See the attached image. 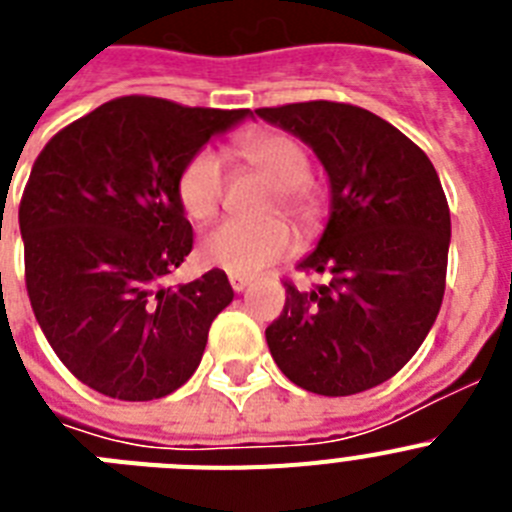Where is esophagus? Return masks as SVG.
Segmentation results:
<instances>
[{"label":"esophagus","mask_w":512,"mask_h":512,"mask_svg":"<svg viewBox=\"0 0 512 512\" xmlns=\"http://www.w3.org/2000/svg\"><path fill=\"white\" fill-rule=\"evenodd\" d=\"M248 284H251V279H248V277H238V274H230V287H233L235 292H243Z\"/></svg>","instance_id":"1"}]
</instances>
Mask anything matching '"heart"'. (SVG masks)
Returning a JSON list of instances; mask_svg holds the SVG:
<instances>
[{"mask_svg":"<svg viewBox=\"0 0 512 512\" xmlns=\"http://www.w3.org/2000/svg\"><path fill=\"white\" fill-rule=\"evenodd\" d=\"M235 156L248 169L259 171L274 184L269 215L284 212L310 228L320 215V189L312 182V158L307 146L282 130H251L235 140ZM223 156L212 148L194 153L176 176V197L184 215L194 223H207L220 212L225 197ZM292 251V230L274 217L266 223H225L200 243V259L207 266L238 277H253L269 269Z\"/></svg>","mask_w":512,"mask_h":512,"instance_id":"heart-1","label":"heart"}]
</instances>
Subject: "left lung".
I'll return each instance as SVG.
<instances>
[{
  "mask_svg": "<svg viewBox=\"0 0 512 512\" xmlns=\"http://www.w3.org/2000/svg\"><path fill=\"white\" fill-rule=\"evenodd\" d=\"M256 115L300 135L330 176L328 228L297 269L330 282L302 292L284 279V310L266 343L289 382L346 397L395 377L441 310L451 215L441 179L408 135L346 102H295Z\"/></svg>",
  "mask_w": 512,
  "mask_h": 512,
  "instance_id": "obj_1",
  "label": "left lung"
}]
</instances>
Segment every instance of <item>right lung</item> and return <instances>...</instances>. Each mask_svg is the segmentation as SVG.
I'll use <instances>...</instances> for the list:
<instances>
[{
    "mask_svg": "<svg viewBox=\"0 0 512 512\" xmlns=\"http://www.w3.org/2000/svg\"><path fill=\"white\" fill-rule=\"evenodd\" d=\"M248 110L117 97L58 130L20 200L25 287L63 366L125 402L171 395L194 374L225 271L166 287L194 243L176 176Z\"/></svg>",
    "mask_w": 512,
    "mask_h": 512,
    "instance_id": "1",
    "label": "right lung"
}]
</instances>
